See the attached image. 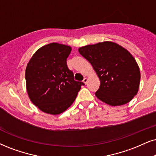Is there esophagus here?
<instances>
[{
    "instance_id": "esophagus-1",
    "label": "esophagus",
    "mask_w": 156,
    "mask_h": 156,
    "mask_svg": "<svg viewBox=\"0 0 156 156\" xmlns=\"http://www.w3.org/2000/svg\"><path fill=\"white\" fill-rule=\"evenodd\" d=\"M87 81H88V79L87 78H84V80H83V82L84 84H87Z\"/></svg>"
}]
</instances>
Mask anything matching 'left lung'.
Here are the masks:
<instances>
[{
	"instance_id": "obj_1",
	"label": "left lung",
	"mask_w": 156,
	"mask_h": 156,
	"mask_svg": "<svg viewBox=\"0 0 156 156\" xmlns=\"http://www.w3.org/2000/svg\"><path fill=\"white\" fill-rule=\"evenodd\" d=\"M93 66L101 84L95 95L116 106L126 104L137 95L140 72L135 59L124 48L113 42H103L79 48Z\"/></svg>"
}]
</instances>
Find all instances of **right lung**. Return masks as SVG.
Masks as SVG:
<instances>
[{"label":"right lung","mask_w":156,"mask_h":156,"mask_svg":"<svg viewBox=\"0 0 156 156\" xmlns=\"http://www.w3.org/2000/svg\"><path fill=\"white\" fill-rule=\"evenodd\" d=\"M70 46L56 43L34 53L25 72L27 90L32 103L46 113L57 115L70 107L84 85L75 81L66 59Z\"/></svg>","instance_id":"add662e5"}]
</instances>
